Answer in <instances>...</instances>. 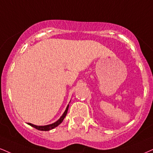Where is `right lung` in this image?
<instances>
[{"instance_id":"right-lung-1","label":"right lung","mask_w":153,"mask_h":153,"mask_svg":"<svg viewBox=\"0 0 153 153\" xmlns=\"http://www.w3.org/2000/svg\"><path fill=\"white\" fill-rule=\"evenodd\" d=\"M68 108H69V105L67 106V108H66V110H65V112H64V113L62 114V115L61 117H60V118L58 120V121H56V123H53V124H51V125H48V126H35V125H33L31 124V123H28V125H30V126L33 127L34 128H36V129L38 130H42V131H48V130H51L53 129V128H55L56 127L58 126L62 122V120H63V119L65 118V117L66 116V115H67V113H68Z\"/></svg>"}]
</instances>
